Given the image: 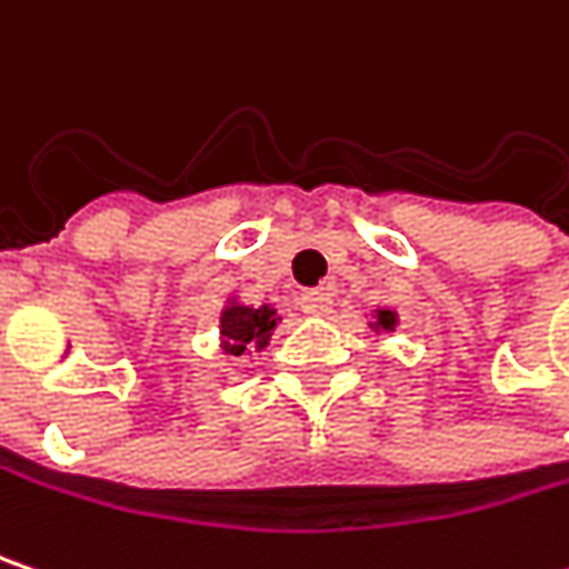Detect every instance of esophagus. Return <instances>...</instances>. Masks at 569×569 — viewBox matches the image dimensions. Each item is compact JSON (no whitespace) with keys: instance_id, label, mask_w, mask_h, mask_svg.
Instances as JSON below:
<instances>
[{"instance_id":"esophagus-1","label":"esophagus","mask_w":569,"mask_h":569,"mask_svg":"<svg viewBox=\"0 0 569 569\" xmlns=\"http://www.w3.org/2000/svg\"><path fill=\"white\" fill-rule=\"evenodd\" d=\"M300 310H303L307 317H327L329 310H332V298H329V291H323V288L307 291V295L300 298Z\"/></svg>"}]
</instances>
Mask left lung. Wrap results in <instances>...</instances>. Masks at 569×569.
<instances>
[{
	"label": "left lung",
	"instance_id": "left-lung-1",
	"mask_svg": "<svg viewBox=\"0 0 569 569\" xmlns=\"http://www.w3.org/2000/svg\"><path fill=\"white\" fill-rule=\"evenodd\" d=\"M397 323H400V317H397V310H390V307H375V310H371V320H368L371 332H393Z\"/></svg>",
	"mask_w": 569,
	"mask_h": 569
}]
</instances>
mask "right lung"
<instances>
[{"label": "right lung", "instance_id": "1", "mask_svg": "<svg viewBox=\"0 0 569 569\" xmlns=\"http://www.w3.org/2000/svg\"><path fill=\"white\" fill-rule=\"evenodd\" d=\"M281 323L278 310L271 303H242L237 295L223 300L220 307V320H217V329H220V349L227 356H256V352H266L271 342V332Z\"/></svg>", "mask_w": 569, "mask_h": 569}]
</instances>
